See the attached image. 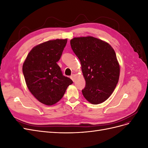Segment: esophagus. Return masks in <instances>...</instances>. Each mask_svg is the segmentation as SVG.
Returning <instances> with one entry per match:
<instances>
[{
	"label": "esophagus",
	"instance_id": "34e87169",
	"mask_svg": "<svg viewBox=\"0 0 148 148\" xmlns=\"http://www.w3.org/2000/svg\"><path fill=\"white\" fill-rule=\"evenodd\" d=\"M75 77H76V76H75V74H73V75H71V77H70L71 79H72L73 82L75 81Z\"/></svg>",
	"mask_w": 148,
	"mask_h": 148
}]
</instances>
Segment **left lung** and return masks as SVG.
<instances>
[{
    "instance_id": "1",
    "label": "left lung",
    "mask_w": 148,
    "mask_h": 148,
    "mask_svg": "<svg viewBox=\"0 0 148 148\" xmlns=\"http://www.w3.org/2000/svg\"><path fill=\"white\" fill-rule=\"evenodd\" d=\"M71 49L81 62L86 81L83 95L92 104H99L110 96L118 83L120 65L109 44L92 36L74 38Z\"/></svg>"
}]
</instances>
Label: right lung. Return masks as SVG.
Returning a JSON list of instances; mask_svg holds the SVG:
<instances>
[{
    "label": "right lung",
    "mask_w": 148,
    "mask_h": 148,
    "mask_svg": "<svg viewBox=\"0 0 148 148\" xmlns=\"http://www.w3.org/2000/svg\"><path fill=\"white\" fill-rule=\"evenodd\" d=\"M67 39H56L34 47L23 65L26 84L31 94L42 104H55L73 83L62 74L57 62L60 59Z\"/></svg>",
    "instance_id": "1"
}]
</instances>
